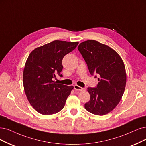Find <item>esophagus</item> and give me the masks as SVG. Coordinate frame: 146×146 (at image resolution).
Listing matches in <instances>:
<instances>
[{"label": "esophagus", "instance_id": "obj_1", "mask_svg": "<svg viewBox=\"0 0 146 146\" xmlns=\"http://www.w3.org/2000/svg\"><path fill=\"white\" fill-rule=\"evenodd\" d=\"M74 89L76 90H78V91H83L85 90L84 88H82L80 87V86L78 85H74Z\"/></svg>", "mask_w": 146, "mask_h": 146}]
</instances>
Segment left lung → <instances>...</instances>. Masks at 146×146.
Masks as SVG:
<instances>
[{"label": "left lung", "mask_w": 146, "mask_h": 146, "mask_svg": "<svg viewBox=\"0 0 146 146\" xmlns=\"http://www.w3.org/2000/svg\"><path fill=\"white\" fill-rule=\"evenodd\" d=\"M78 48L91 74L99 76L96 88H88L90 100L85 108L94 115L108 114L119 104L125 90L126 73L123 59L113 48L95 40L84 41Z\"/></svg>", "instance_id": "left-lung-1"}]
</instances>
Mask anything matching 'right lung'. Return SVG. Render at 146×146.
Segmentation results:
<instances>
[{"instance_id": "obj_1", "label": "right lung", "mask_w": 146, "mask_h": 146, "mask_svg": "<svg viewBox=\"0 0 146 146\" xmlns=\"http://www.w3.org/2000/svg\"><path fill=\"white\" fill-rule=\"evenodd\" d=\"M78 44L55 40L29 54L23 70L24 90L30 104L40 114L52 115L64 108L73 86L57 84L53 78L56 74L62 76V59Z\"/></svg>"}]
</instances>
